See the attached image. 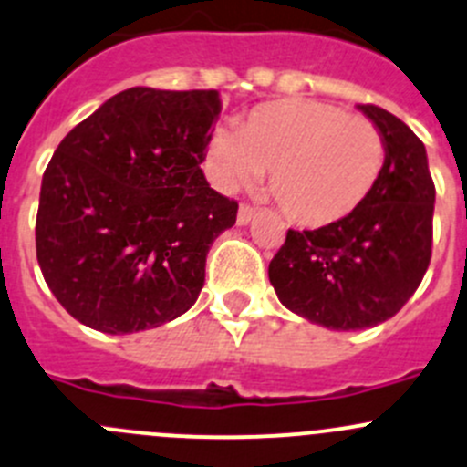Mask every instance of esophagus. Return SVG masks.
Listing matches in <instances>:
<instances>
[{"instance_id":"esophagus-1","label":"esophagus","mask_w":467,"mask_h":467,"mask_svg":"<svg viewBox=\"0 0 467 467\" xmlns=\"http://www.w3.org/2000/svg\"><path fill=\"white\" fill-rule=\"evenodd\" d=\"M255 214H257L255 207L248 205V202H244V205L239 207V212H237V223L239 225H248L253 219H255Z\"/></svg>"}]
</instances>
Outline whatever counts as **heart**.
Segmentation results:
<instances>
[{
    "instance_id": "obj_1",
    "label": "heart",
    "mask_w": 467,
    "mask_h": 467,
    "mask_svg": "<svg viewBox=\"0 0 467 467\" xmlns=\"http://www.w3.org/2000/svg\"><path fill=\"white\" fill-rule=\"evenodd\" d=\"M205 161L221 189L251 184L269 171V187L289 221L328 228L368 202L386 164L372 120L335 104L278 99L253 109L237 132L216 128Z\"/></svg>"
}]
</instances>
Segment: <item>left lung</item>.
<instances>
[{"mask_svg": "<svg viewBox=\"0 0 467 467\" xmlns=\"http://www.w3.org/2000/svg\"><path fill=\"white\" fill-rule=\"evenodd\" d=\"M358 109L386 143L372 196L337 225L287 230L269 265L280 303L330 330L369 328L395 317L431 260L436 187L424 143L386 109Z\"/></svg>", "mask_w": 467, "mask_h": 467, "instance_id": "1", "label": "left lung"}]
</instances>
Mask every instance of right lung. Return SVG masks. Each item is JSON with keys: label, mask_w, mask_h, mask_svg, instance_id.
<instances>
[{"label": "right lung", "mask_w": 467, "mask_h": 467, "mask_svg": "<svg viewBox=\"0 0 467 467\" xmlns=\"http://www.w3.org/2000/svg\"><path fill=\"white\" fill-rule=\"evenodd\" d=\"M219 113V90L134 86L58 143L40 184L36 255L77 321L125 335L196 303L212 242L237 221V202L201 169Z\"/></svg>", "instance_id": "add662e5"}]
</instances>
